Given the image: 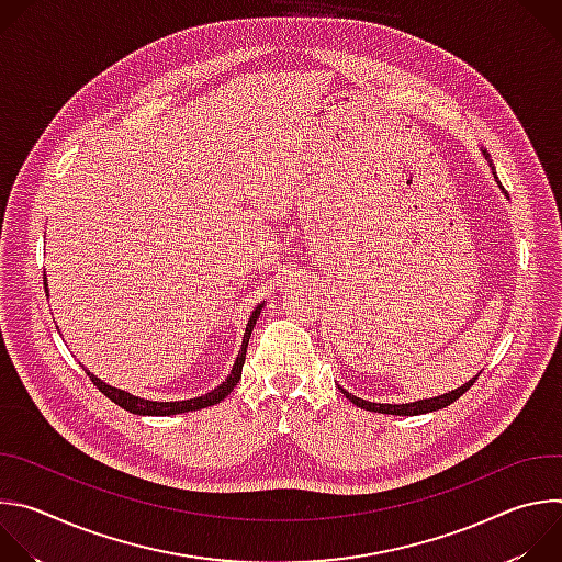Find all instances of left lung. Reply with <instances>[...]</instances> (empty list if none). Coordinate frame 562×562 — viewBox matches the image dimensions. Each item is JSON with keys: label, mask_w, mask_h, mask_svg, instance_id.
I'll list each match as a JSON object with an SVG mask.
<instances>
[{"label": "left lung", "mask_w": 562, "mask_h": 562, "mask_svg": "<svg viewBox=\"0 0 562 562\" xmlns=\"http://www.w3.org/2000/svg\"><path fill=\"white\" fill-rule=\"evenodd\" d=\"M483 155L490 159V153L483 148ZM492 165V162H490ZM492 171L496 173V169L492 167ZM501 189H503V184H501ZM505 191V189H503ZM507 193V191H505ZM477 378V375H475ZM475 378L473 380H469V382H464L462 386H458L456 391H449V393H445V395H436V397H429V400H418V403H407V405H380V403H367V400H362V397H356V395H351L349 391H345L342 386H340V391L351 400V403L356 405V407H360V409H367V412H378V414H391V416H418V414H429V412H438V409H445V407H449L451 403H456V400L475 382Z\"/></svg>", "instance_id": "left-lung-1"}]
</instances>
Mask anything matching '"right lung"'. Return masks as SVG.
Masks as SVG:
<instances>
[{"instance_id": "add662e5", "label": "right lung", "mask_w": 562, "mask_h": 562, "mask_svg": "<svg viewBox=\"0 0 562 562\" xmlns=\"http://www.w3.org/2000/svg\"><path fill=\"white\" fill-rule=\"evenodd\" d=\"M265 304H258L256 311L251 313L249 317V325H247V331H245V340H243V349H239L237 353V360L231 369V373L226 375V380L215 386L213 391L200 395V397H191V400H176V403H157V400H144V397H137L133 393H126L122 389H115L106 382H102L98 375H93L89 369L87 375L91 378V382L111 400V403H115L117 407L131 412V414H137V416H176V414H187V412H198V409H204V407H211V405H217L220 400H224L233 386L239 382V378H243V364H245V358H247V347H249V338H251V331L258 323V315L262 311Z\"/></svg>"}]
</instances>
